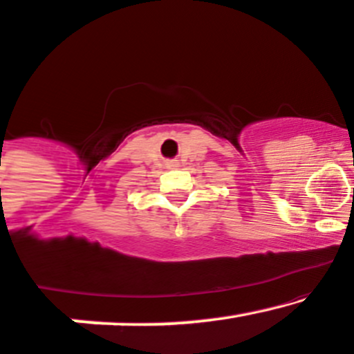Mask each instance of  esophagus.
<instances>
[{"instance_id": "esophagus-1", "label": "esophagus", "mask_w": 354, "mask_h": 354, "mask_svg": "<svg viewBox=\"0 0 354 354\" xmlns=\"http://www.w3.org/2000/svg\"><path fill=\"white\" fill-rule=\"evenodd\" d=\"M170 164H176V162H170Z\"/></svg>"}]
</instances>
